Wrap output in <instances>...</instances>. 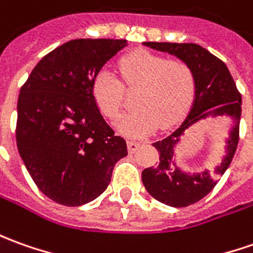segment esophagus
Listing matches in <instances>:
<instances>
[{
  "instance_id": "1",
  "label": "esophagus",
  "mask_w": 253,
  "mask_h": 253,
  "mask_svg": "<svg viewBox=\"0 0 253 253\" xmlns=\"http://www.w3.org/2000/svg\"><path fill=\"white\" fill-rule=\"evenodd\" d=\"M140 147H141V142H138V141H134V140L127 141V149H128V152H130V154L135 152V151L140 148Z\"/></svg>"
}]
</instances>
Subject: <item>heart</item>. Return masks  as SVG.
Masks as SVG:
<instances>
[{
	"label": "heart",
	"mask_w": 253,
	"mask_h": 253,
	"mask_svg": "<svg viewBox=\"0 0 253 253\" xmlns=\"http://www.w3.org/2000/svg\"><path fill=\"white\" fill-rule=\"evenodd\" d=\"M119 73L127 88L138 87L135 109L118 122L128 137H144L162 123L170 126L190 109L197 88L192 68L183 61H169L149 51H135L119 61ZM123 85L111 70L102 69L92 80V97L109 120L119 116Z\"/></svg>",
	"instance_id": "heart-1"
}]
</instances>
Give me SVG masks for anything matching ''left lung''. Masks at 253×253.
Here are the masks:
<instances>
[{
    "mask_svg": "<svg viewBox=\"0 0 253 253\" xmlns=\"http://www.w3.org/2000/svg\"><path fill=\"white\" fill-rule=\"evenodd\" d=\"M145 47L174 55L188 63L195 73L197 88L191 109L181 126L166 138L152 145L159 152V163L144 169L141 178L145 190L159 202L173 208L190 206L206 197L217 184V176L227 170L238 144L241 119V94L237 90L226 63L208 49L192 42H142ZM224 116L232 120L226 139V155L213 172L191 173L183 170L174 161V149L185 130L199 120Z\"/></svg>",
    "mask_w": 253,
    "mask_h": 253,
    "instance_id": "left-lung-1",
    "label": "left lung"
}]
</instances>
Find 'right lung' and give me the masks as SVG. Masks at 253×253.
<instances>
[{"mask_svg":"<svg viewBox=\"0 0 253 253\" xmlns=\"http://www.w3.org/2000/svg\"><path fill=\"white\" fill-rule=\"evenodd\" d=\"M126 40L77 39L55 48L33 69L18 98L16 144L40 191L56 204L80 206L111 183L127 155L125 138L105 122L92 80Z\"/></svg>","mask_w":253,"mask_h":253,"instance_id":"1","label":"right lung"}]
</instances>
